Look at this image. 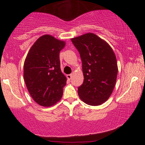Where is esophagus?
Returning a JSON list of instances; mask_svg holds the SVG:
<instances>
[{
  "label": "esophagus",
  "mask_w": 145,
  "mask_h": 145,
  "mask_svg": "<svg viewBox=\"0 0 145 145\" xmlns=\"http://www.w3.org/2000/svg\"><path fill=\"white\" fill-rule=\"evenodd\" d=\"M72 74H67V79H68V80H71V78H72Z\"/></svg>",
  "instance_id": "34e87169"
}]
</instances>
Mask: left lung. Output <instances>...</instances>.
I'll use <instances>...</instances> for the list:
<instances>
[{"label":"left lung","mask_w":145,"mask_h":145,"mask_svg":"<svg viewBox=\"0 0 145 145\" xmlns=\"http://www.w3.org/2000/svg\"><path fill=\"white\" fill-rule=\"evenodd\" d=\"M71 41L80 53L84 82L78 88L85 104L99 106L108 100L116 85L118 68L110 45L92 33L74 37Z\"/></svg>","instance_id":"8db88e82"}]
</instances>
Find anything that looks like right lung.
I'll use <instances>...</instances> for the list:
<instances>
[{
	"instance_id": "add662e5",
	"label": "right lung",
	"mask_w": 145,
	"mask_h": 145,
	"mask_svg": "<svg viewBox=\"0 0 145 145\" xmlns=\"http://www.w3.org/2000/svg\"><path fill=\"white\" fill-rule=\"evenodd\" d=\"M65 42L52 35L39 37L31 47L24 65L27 90L37 104L49 107L62 98L67 78L60 67L59 53Z\"/></svg>"
}]
</instances>
